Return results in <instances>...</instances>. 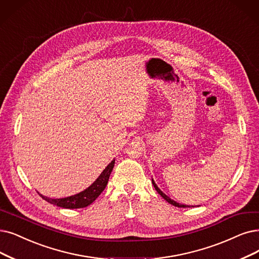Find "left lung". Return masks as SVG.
Returning a JSON list of instances; mask_svg holds the SVG:
<instances>
[{
  "mask_svg": "<svg viewBox=\"0 0 259 259\" xmlns=\"http://www.w3.org/2000/svg\"><path fill=\"white\" fill-rule=\"evenodd\" d=\"M152 184H153V186H154V188L156 189V191H157V192H158V193H159V194L162 196V198H163L165 201H167L168 203H170L171 205H173V206H177V207H184V208H185V207H189L188 205H185V204H180V203H178L177 201H174V200L170 199L167 194H164V193H163V192H162V191H161V190L158 188V186L156 185V183L154 182V180H153V179H152Z\"/></svg>",
  "mask_w": 259,
  "mask_h": 259,
  "instance_id": "1",
  "label": "left lung"
}]
</instances>
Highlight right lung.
<instances>
[{
    "label": "right lung",
    "instance_id": "right-lung-1",
    "mask_svg": "<svg viewBox=\"0 0 259 259\" xmlns=\"http://www.w3.org/2000/svg\"><path fill=\"white\" fill-rule=\"evenodd\" d=\"M113 165H115V159L111 160V162L100 174V177L92 183L88 188L74 195H70V196H67V198H61V199H52L42 194H40V196L47 202L56 205L58 207L69 208V209L87 207V206L90 205L92 202H95L98 196L102 193V191L105 189L106 185L108 183V179L110 177V173L113 169Z\"/></svg>",
    "mask_w": 259,
    "mask_h": 259
}]
</instances>
